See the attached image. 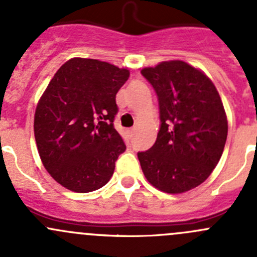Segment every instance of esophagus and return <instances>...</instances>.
I'll use <instances>...</instances> for the list:
<instances>
[{"label":"esophagus","instance_id":"obj_1","mask_svg":"<svg viewBox=\"0 0 257 257\" xmlns=\"http://www.w3.org/2000/svg\"><path fill=\"white\" fill-rule=\"evenodd\" d=\"M134 133H136V129H134V128H132V129H128V136L131 137V138H132V137L134 136Z\"/></svg>","mask_w":257,"mask_h":257}]
</instances>
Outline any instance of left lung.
<instances>
[{
    "instance_id": "left-lung-1",
    "label": "left lung",
    "mask_w": 257,
    "mask_h": 257,
    "mask_svg": "<svg viewBox=\"0 0 257 257\" xmlns=\"http://www.w3.org/2000/svg\"><path fill=\"white\" fill-rule=\"evenodd\" d=\"M159 100L160 129L154 145L138 153L147 180L180 194L209 178L224 152L227 118L219 92L204 72L183 61L142 69Z\"/></svg>"
}]
</instances>
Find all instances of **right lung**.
Wrapping results in <instances>:
<instances>
[{
    "label": "right lung",
    "mask_w": 257,
    "mask_h": 257,
    "mask_svg": "<svg viewBox=\"0 0 257 257\" xmlns=\"http://www.w3.org/2000/svg\"><path fill=\"white\" fill-rule=\"evenodd\" d=\"M129 71L108 62L72 58L38 100L35 138L43 167L58 184L89 193L109 181L125 144L114 129L115 94Z\"/></svg>",
    "instance_id": "add662e5"
}]
</instances>
